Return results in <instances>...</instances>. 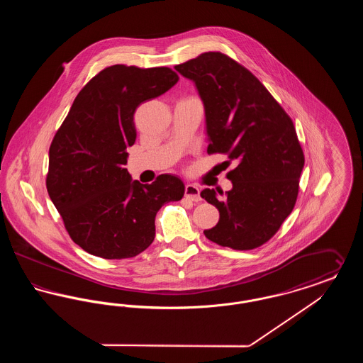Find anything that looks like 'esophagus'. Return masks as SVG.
<instances>
[{
	"label": "esophagus",
	"mask_w": 363,
	"mask_h": 363,
	"mask_svg": "<svg viewBox=\"0 0 363 363\" xmlns=\"http://www.w3.org/2000/svg\"><path fill=\"white\" fill-rule=\"evenodd\" d=\"M185 197L189 199L191 201H196V203L201 201L200 190H199V188H197L196 185H190V184H188V185L185 186Z\"/></svg>",
	"instance_id": "esophagus-1"
}]
</instances>
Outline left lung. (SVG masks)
Wrapping results in <instances>:
<instances>
[{"instance_id":"left-lung-1","label":"left lung","mask_w":363,"mask_h":363,"mask_svg":"<svg viewBox=\"0 0 363 363\" xmlns=\"http://www.w3.org/2000/svg\"><path fill=\"white\" fill-rule=\"evenodd\" d=\"M194 82L206 108L208 154H223L235 167L233 189L200 194L219 209V222L204 234L234 250L269 241L291 213L305 156L293 120L259 79L220 52L175 65Z\"/></svg>"}]
</instances>
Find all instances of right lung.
<instances>
[{
  "instance_id": "right-lung-1",
  "label": "right lung",
  "mask_w": 363,
  "mask_h": 363,
  "mask_svg": "<svg viewBox=\"0 0 363 363\" xmlns=\"http://www.w3.org/2000/svg\"><path fill=\"white\" fill-rule=\"evenodd\" d=\"M167 67L113 65L77 94L49 150L46 188L72 241L106 259H130L155 238V216L184 197V182L162 174L130 181L126 148L136 141L133 116L178 82Z\"/></svg>"
}]
</instances>
